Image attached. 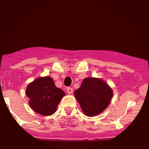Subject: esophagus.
I'll use <instances>...</instances> for the list:
<instances>
[{"instance_id": "obj_1", "label": "esophagus", "mask_w": 149, "mask_h": 149, "mask_svg": "<svg viewBox=\"0 0 149 149\" xmlns=\"http://www.w3.org/2000/svg\"><path fill=\"white\" fill-rule=\"evenodd\" d=\"M66 91H67L68 94L70 95V94H71L72 93L73 89H72V88H71V87H68L67 89H66Z\"/></svg>"}]
</instances>
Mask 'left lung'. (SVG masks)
<instances>
[{
  "label": "left lung",
  "mask_w": 149,
  "mask_h": 149,
  "mask_svg": "<svg viewBox=\"0 0 149 149\" xmlns=\"http://www.w3.org/2000/svg\"><path fill=\"white\" fill-rule=\"evenodd\" d=\"M74 95L85 115L93 117L107 108L113 97V91L101 79L87 77L83 79Z\"/></svg>",
  "instance_id": "1"
}]
</instances>
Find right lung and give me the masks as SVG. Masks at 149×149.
I'll list each match as a JSON object with an SVG mask.
<instances>
[{
  "instance_id": "1",
  "label": "right lung",
  "mask_w": 149,
  "mask_h": 149,
  "mask_svg": "<svg viewBox=\"0 0 149 149\" xmlns=\"http://www.w3.org/2000/svg\"><path fill=\"white\" fill-rule=\"evenodd\" d=\"M29 105L36 113L42 116H51L56 111L58 105L65 93L56 87L53 79L46 76L39 77L30 83L26 88Z\"/></svg>"
}]
</instances>
